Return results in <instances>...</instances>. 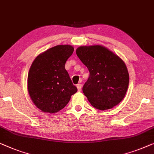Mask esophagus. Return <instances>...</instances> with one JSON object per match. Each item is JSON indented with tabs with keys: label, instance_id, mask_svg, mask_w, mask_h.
<instances>
[{
	"label": "esophagus",
	"instance_id": "34e87169",
	"mask_svg": "<svg viewBox=\"0 0 154 154\" xmlns=\"http://www.w3.org/2000/svg\"><path fill=\"white\" fill-rule=\"evenodd\" d=\"M77 88L78 91H82V85H81V84H78L77 85Z\"/></svg>",
	"mask_w": 154,
	"mask_h": 154
}]
</instances>
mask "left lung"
<instances>
[{"instance_id": "obj_1", "label": "left lung", "mask_w": 154, "mask_h": 154, "mask_svg": "<svg viewBox=\"0 0 154 154\" xmlns=\"http://www.w3.org/2000/svg\"><path fill=\"white\" fill-rule=\"evenodd\" d=\"M76 54L90 72L82 91L92 106L105 110L117 105L125 97L129 84L123 60L101 45L81 46Z\"/></svg>"}]
</instances>
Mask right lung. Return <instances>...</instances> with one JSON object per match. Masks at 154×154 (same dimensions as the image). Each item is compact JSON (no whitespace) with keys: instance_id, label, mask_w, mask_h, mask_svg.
<instances>
[{"instance_id":"1","label":"right lung","mask_w":154,"mask_h":154,"mask_svg":"<svg viewBox=\"0 0 154 154\" xmlns=\"http://www.w3.org/2000/svg\"><path fill=\"white\" fill-rule=\"evenodd\" d=\"M73 51L71 45H57L33 60L28 75V91L35 105L42 112L56 113L77 91L65 68Z\"/></svg>"}]
</instances>
